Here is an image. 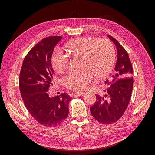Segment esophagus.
<instances>
[{"label":"esophagus","mask_w":155,"mask_h":155,"mask_svg":"<svg viewBox=\"0 0 155 155\" xmlns=\"http://www.w3.org/2000/svg\"><path fill=\"white\" fill-rule=\"evenodd\" d=\"M74 94L76 95H78V96H84L86 94L85 92H75Z\"/></svg>","instance_id":"34e87169"}]
</instances>
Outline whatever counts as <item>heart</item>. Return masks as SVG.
Instances as JSON below:
<instances>
[{"instance_id":"obj_1","label":"heart","mask_w":155,"mask_h":155,"mask_svg":"<svg viewBox=\"0 0 155 155\" xmlns=\"http://www.w3.org/2000/svg\"><path fill=\"white\" fill-rule=\"evenodd\" d=\"M69 54L83 57L80 71L69 72L63 79L67 88L74 91H82L91 83L94 74L97 78L109 75L115 61V50L111 42L107 39L96 37H78L72 40L67 45ZM70 63L68 55L60 48H56L51 56V64L55 71L63 73Z\"/></svg>"}]
</instances>
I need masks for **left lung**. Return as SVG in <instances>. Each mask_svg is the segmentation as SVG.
<instances>
[{
    "label": "left lung",
    "mask_w": 155,
    "mask_h": 155,
    "mask_svg": "<svg viewBox=\"0 0 155 155\" xmlns=\"http://www.w3.org/2000/svg\"><path fill=\"white\" fill-rule=\"evenodd\" d=\"M117 49L115 74L105 81L107 89L104 96L97 95L96 101L91 107V112L98 122L109 125L118 121L130 101L133 87V67L127 51L114 37L108 35Z\"/></svg>",
    "instance_id": "obj_1"
}]
</instances>
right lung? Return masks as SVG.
Listing matches in <instances>:
<instances>
[{"instance_id": "add662e5", "label": "right lung", "mask_w": 155, "mask_h": 155, "mask_svg": "<svg viewBox=\"0 0 155 155\" xmlns=\"http://www.w3.org/2000/svg\"><path fill=\"white\" fill-rule=\"evenodd\" d=\"M62 37L52 36L39 42L23 61L19 76V88L26 109L34 119L44 126L55 127L67 118L72 97L67 93L51 97L55 73L51 56L55 46Z\"/></svg>"}]
</instances>
